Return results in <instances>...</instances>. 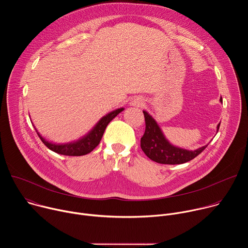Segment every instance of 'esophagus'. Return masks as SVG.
Masks as SVG:
<instances>
[{
	"label": "esophagus",
	"mask_w": 248,
	"mask_h": 248,
	"mask_svg": "<svg viewBox=\"0 0 248 248\" xmlns=\"http://www.w3.org/2000/svg\"><path fill=\"white\" fill-rule=\"evenodd\" d=\"M142 104H143V101H142V99L139 98V97L134 98V99L132 100V102H131V105H132V106H135V107H139V106H141Z\"/></svg>",
	"instance_id": "34e87169"
}]
</instances>
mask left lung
I'll return each mask as SVG.
<instances>
[{
	"label": "left lung",
	"mask_w": 248,
	"mask_h": 248,
	"mask_svg": "<svg viewBox=\"0 0 248 248\" xmlns=\"http://www.w3.org/2000/svg\"><path fill=\"white\" fill-rule=\"evenodd\" d=\"M220 102L223 103L222 97ZM145 118V132L140 140V146L146 156L154 162L159 164L176 165L184 164L198 156L207 146L200 147L196 150L190 151L170 144L163 134L157 122L145 111H143ZM220 124L217 125L219 130Z\"/></svg>",
	"instance_id": "1"
}]
</instances>
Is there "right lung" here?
<instances>
[{"instance_id": "1", "label": "right lung", "mask_w": 248, "mask_h": 248, "mask_svg": "<svg viewBox=\"0 0 248 248\" xmlns=\"http://www.w3.org/2000/svg\"><path fill=\"white\" fill-rule=\"evenodd\" d=\"M124 110V108H120L104 116L86 135H84L78 141H74V142H69L65 144L52 143L47 139H45L36 130V128H35V130L37 131V134L40 137L42 142L50 150L65 156H83L90 153L95 147H97V145L100 143V141L102 139L104 131L106 127H107V125L109 124V123Z\"/></svg>"}]
</instances>
